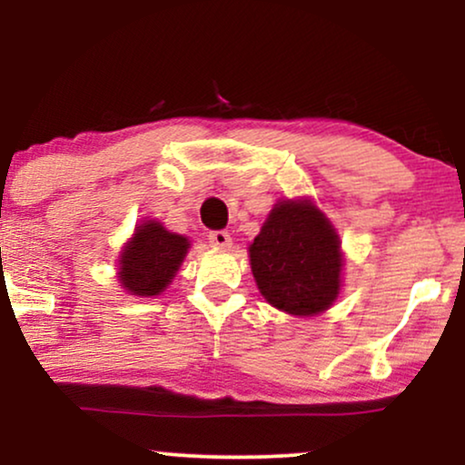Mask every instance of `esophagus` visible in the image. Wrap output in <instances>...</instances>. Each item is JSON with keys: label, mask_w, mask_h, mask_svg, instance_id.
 Here are the masks:
<instances>
[{"label": "esophagus", "mask_w": 465, "mask_h": 465, "mask_svg": "<svg viewBox=\"0 0 465 465\" xmlns=\"http://www.w3.org/2000/svg\"><path fill=\"white\" fill-rule=\"evenodd\" d=\"M209 243L215 245V247H228L232 243L231 232H228V231H212V232H209Z\"/></svg>", "instance_id": "esophagus-1"}]
</instances>
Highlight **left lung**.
Returning a JSON list of instances; mask_svg holds the SVG:
<instances>
[{
	"label": "left lung",
	"mask_w": 465,
	"mask_h": 465,
	"mask_svg": "<svg viewBox=\"0 0 465 465\" xmlns=\"http://www.w3.org/2000/svg\"><path fill=\"white\" fill-rule=\"evenodd\" d=\"M250 262L258 290L285 313H322L339 294V237L311 203H279L253 239Z\"/></svg>",
	"instance_id": "8db88e82"
}]
</instances>
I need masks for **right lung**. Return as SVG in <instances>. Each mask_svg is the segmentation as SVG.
Returning <instances> with one entry per match:
<instances>
[{
  "instance_id": "add662e5",
  "label": "right lung",
  "mask_w": 465,
  "mask_h": 465,
  "mask_svg": "<svg viewBox=\"0 0 465 465\" xmlns=\"http://www.w3.org/2000/svg\"><path fill=\"white\" fill-rule=\"evenodd\" d=\"M188 239L158 222H143L120 258V279L131 294L156 296L175 277L188 252Z\"/></svg>"
}]
</instances>
